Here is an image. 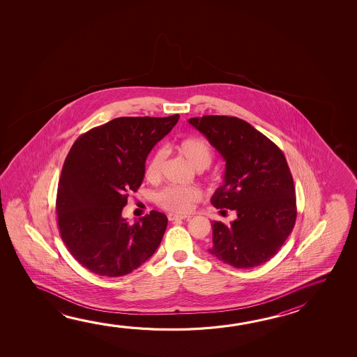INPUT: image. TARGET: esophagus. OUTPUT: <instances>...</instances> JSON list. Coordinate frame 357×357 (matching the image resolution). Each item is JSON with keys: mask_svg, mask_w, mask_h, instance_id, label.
Here are the masks:
<instances>
[{"mask_svg": "<svg viewBox=\"0 0 357 357\" xmlns=\"http://www.w3.org/2000/svg\"><path fill=\"white\" fill-rule=\"evenodd\" d=\"M190 215H181V214H168L169 222H178V220H188L190 219Z\"/></svg>", "mask_w": 357, "mask_h": 357, "instance_id": "obj_1", "label": "esophagus"}]
</instances>
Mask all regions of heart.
I'll return each instance as SVG.
<instances>
[{"label":"heart","mask_w":357,"mask_h":357,"mask_svg":"<svg viewBox=\"0 0 357 357\" xmlns=\"http://www.w3.org/2000/svg\"><path fill=\"white\" fill-rule=\"evenodd\" d=\"M178 152L181 153L195 169L208 168L213 162L214 154L211 146L202 138H185L176 144ZM165 152L158 151L154 153L146 162L144 176L148 181H157L163 170ZM202 199V192L195 187H167L155 195L157 204L165 211L172 213H187L193 209L194 204Z\"/></svg>","instance_id":"1"}]
</instances>
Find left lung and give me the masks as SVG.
Returning a JSON list of instances; mask_svg holds the SVG:
<instances>
[{
    "label": "left lung",
    "instance_id": "1",
    "mask_svg": "<svg viewBox=\"0 0 357 357\" xmlns=\"http://www.w3.org/2000/svg\"><path fill=\"white\" fill-rule=\"evenodd\" d=\"M188 122L225 160L224 184L213 194L211 204L236 211L230 225L211 222L209 252L238 269L266 263L296 220L295 187L284 153L239 118L203 116Z\"/></svg>",
    "mask_w": 357,
    "mask_h": 357
}]
</instances>
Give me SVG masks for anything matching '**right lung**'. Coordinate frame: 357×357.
<instances>
[{
  "mask_svg": "<svg viewBox=\"0 0 357 357\" xmlns=\"http://www.w3.org/2000/svg\"><path fill=\"white\" fill-rule=\"evenodd\" d=\"M179 119L121 117L77 138L59 178V234L72 257L93 274L118 278L157 250L168 219L152 211L135 224L122 216L129 193L141 187L153 146Z\"/></svg>",
  "mask_w": 357,
  "mask_h": 357,
  "instance_id": "add662e5",
  "label": "right lung"
}]
</instances>
